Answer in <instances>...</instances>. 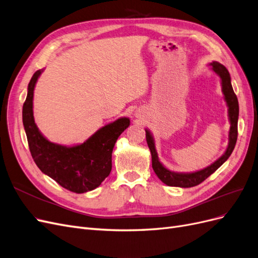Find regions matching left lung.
I'll list each match as a JSON object with an SVG mask.
<instances>
[{
  "label": "left lung",
  "instance_id": "left-lung-1",
  "mask_svg": "<svg viewBox=\"0 0 258 258\" xmlns=\"http://www.w3.org/2000/svg\"><path fill=\"white\" fill-rule=\"evenodd\" d=\"M209 67L218 77H220L224 100L228 108V119L230 123V128L228 131V145L226 147V150L221 157L217 158L208 167L197 171H192V172H175V171L169 170L160 162L157 151H156L154 136L152 135V132L146 128V142L152 155L153 170L155 171L156 175L158 176L160 181L168 186L188 188V187H192L200 184L201 182H204L208 176L215 172V171L229 158L233 148H235L238 137L239 103L237 96L235 95V92H233L232 89L230 74L228 72V70L226 69V67L217 61H212L209 64Z\"/></svg>",
  "mask_w": 258,
  "mask_h": 258
}]
</instances>
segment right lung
<instances>
[{
    "label": "right lung",
    "mask_w": 258,
    "mask_h": 258,
    "mask_svg": "<svg viewBox=\"0 0 258 258\" xmlns=\"http://www.w3.org/2000/svg\"><path fill=\"white\" fill-rule=\"evenodd\" d=\"M44 70L36 71L28 85L22 107V122L31 155L42 172L73 192L96 189L112 170V153L117 139L126 130L130 119L120 117L104 124L85 142L62 145L50 142L36 126L33 116L34 88Z\"/></svg>",
    "instance_id": "right-lung-1"
}]
</instances>
